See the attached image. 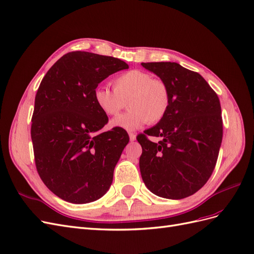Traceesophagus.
Segmentation results:
<instances>
[{"mask_svg":"<svg viewBox=\"0 0 254 254\" xmlns=\"http://www.w3.org/2000/svg\"><path fill=\"white\" fill-rule=\"evenodd\" d=\"M129 139H130V141L133 142L136 139V135L134 133H132V132H129Z\"/></svg>","mask_w":254,"mask_h":254,"instance_id":"esophagus-1","label":"esophagus"}]
</instances>
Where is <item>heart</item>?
Masks as SVG:
<instances>
[{"instance_id":"heart-1","label":"heart","mask_w":254,"mask_h":254,"mask_svg":"<svg viewBox=\"0 0 254 254\" xmlns=\"http://www.w3.org/2000/svg\"><path fill=\"white\" fill-rule=\"evenodd\" d=\"M114 91L105 84L93 90L97 108L108 117H115L125 107L128 99L129 110L112 120L111 126L135 130L146 123L155 124L164 118L171 104L167 84L141 70L123 73L113 80Z\"/></svg>"}]
</instances>
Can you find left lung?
Wrapping results in <instances>:
<instances>
[{"instance_id": "obj_1", "label": "left lung", "mask_w": 254, "mask_h": 254, "mask_svg": "<svg viewBox=\"0 0 254 254\" xmlns=\"http://www.w3.org/2000/svg\"><path fill=\"white\" fill-rule=\"evenodd\" d=\"M141 64L163 80L171 94L164 118L136 137L142 179L159 197H189L204 186L216 165L222 140L219 98L200 74L179 64ZM147 135L161 141L153 143Z\"/></svg>"}]
</instances>
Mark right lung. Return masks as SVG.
Wrapping results in <instances>:
<instances>
[{
	"label": "right lung",
	"instance_id": "right-lung-1",
	"mask_svg": "<svg viewBox=\"0 0 254 254\" xmlns=\"http://www.w3.org/2000/svg\"><path fill=\"white\" fill-rule=\"evenodd\" d=\"M128 67L119 58L72 52L40 83L30 130L35 162L43 183L63 200L89 203L110 189L129 136L120 127L99 132L108 117L95 105L93 90Z\"/></svg>",
	"mask_w": 254,
	"mask_h": 254
}]
</instances>
